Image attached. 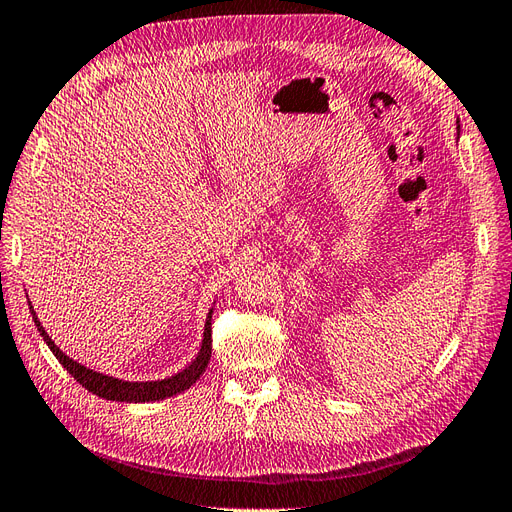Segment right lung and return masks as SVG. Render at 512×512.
Wrapping results in <instances>:
<instances>
[{
  "label": "right lung",
  "mask_w": 512,
  "mask_h": 512,
  "mask_svg": "<svg viewBox=\"0 0 512 512\" xmlns=\"http://www.w3.org/2000/svg\"><path fill=\"white\" fill-rule=\"evenodd\" d=\"M30 312H32V319L38 327V334L45 338L47 347L53 351V355L58 357V362L71 372V377L77 379V383L84 385V388L96 396L101 398H107V400H120V403H150V400H161V398H168V396H176L181 394L185 390H189L193 383H196L200 379L202 372L206 370V366H209L211 362V314L213 310L209 312V319H206L204 323V340H202V347H200V353L198 357L193 359V362L183 370L178 372V375L170 377V379H163V381H140V383H131V381H120V379H114V377H107V375H101V372H94L86 366H81L77 362H73L71 357H66L55 344L51 342V338L47 336L45 327L40 325L38 316L32 308L30 303Z\"/></svg>",
  "instance_id": "1"
}]
</instances>
